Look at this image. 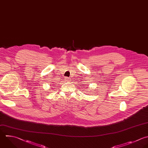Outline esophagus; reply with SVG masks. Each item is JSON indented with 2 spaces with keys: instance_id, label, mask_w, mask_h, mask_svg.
<instances>
[{
  "instance_id": "34e87169",
  "label": "esophagus",
  "mask_w": 148,
  "mask_h": 148,
  "mask_svg": "<svg viewBox=\"0 0 148 148\" xmlns=\"http://www.w3.org/2000/svg\"><path fill=\"white\" fill-rule=\"evenodd\" d=\"M65 79L66 81H69V80H69L70 79H69L68 77H65Z\"/></svg>"
}]
</instances>
